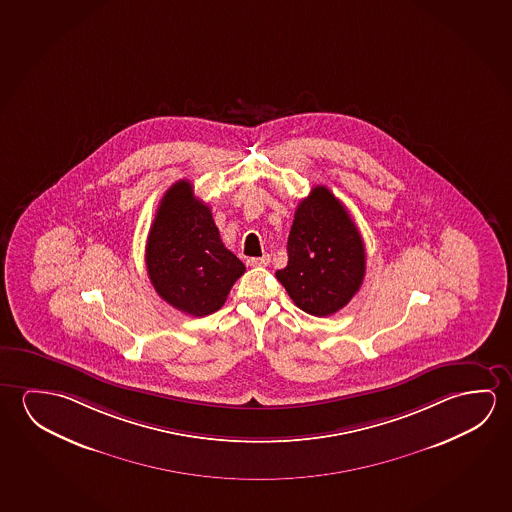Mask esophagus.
I'll return each mask as SVG.
<instances>
[{
	"label": "esophagus",
	"instance_id": "esophagus-1",
	"mask_svg": "<svg viewBox=\"0 0 512 512\" xmlns=\"http://www.w3.org/2000/svg\"><path fill=\"white\" fill-rule=\"evenodd\" d=\"M247 263H249L251 267H267L268 263H270V256L263 254L261 258H249Z\"/></svg>",
	"mask_w": 512,
	"mask_h": 512
}]
</instances>
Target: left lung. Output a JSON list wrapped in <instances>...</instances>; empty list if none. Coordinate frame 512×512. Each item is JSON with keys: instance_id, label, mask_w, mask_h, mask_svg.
Returning <instances> with one entry per match:
<instances>
[{"instance_id": "obj_1", "label": "left lung", "mask_w": 512, "mask_h": 512, "mask_svg": "<svg viewBox=\"0 0 512 512\" xmlns=\"http://www.w3.org/2000/svg\"><path fill=\"white\" fill-rule=\"evenodd\" d=\"M365 244L349 211L329 188H311L288 236V265L277 270L297 308L329 317L349 304L363 283Z\"/></svg>"}]
</instances>
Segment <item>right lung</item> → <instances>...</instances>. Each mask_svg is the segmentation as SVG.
<instances>
[{
    "label": "right lung",
    "instance_id": "1",
    "mask_svg": "<svg viewBox=\"0 0 512 512\" xmlns=\"http://www.w3.org/2000/svg\"><path fill=\"white\" fill-rule=\"evenodd\" d=\"M147 274L156 293L190 317L224 306L245 265L220 240L208 204L187 179L172 185L158 204L146 245Z\"/></svg>",
    "mask_w": 512,
    "mask_h": 512
}]
</instances>
